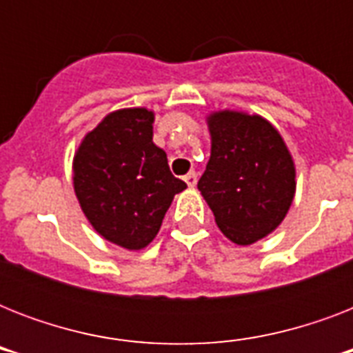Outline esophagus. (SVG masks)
<instances>
[{
    "mask_svg": "<svg viewBox=\"0 0 353 353\" xmlns=\"http://www.w3.org/2000/svg\"><path fill=\"white\" fill-rule=\"evenodd\" d=\"M183 179H185V183H187L188 187H196V183H198V172L190 170Z\"/></svg>",
    "mask_w": 353,
    "mask_h": 353,
    "instance_id": "obj_1",
    "label": "esophagus"
}]
</instances>
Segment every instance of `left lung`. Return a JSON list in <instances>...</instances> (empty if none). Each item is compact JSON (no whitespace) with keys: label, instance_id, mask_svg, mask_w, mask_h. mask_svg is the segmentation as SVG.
Instances as JSON below:
<instances>
[{"label":"left lung","instance_id":"1","mask_svg":"<svg viewBox=\"0 0 353 353\" xmlns=\"http://www.w3.org/2000/svg\"><path fill=\"white\" fill-rule=\"evenodd\" d=\"M210 159L198 188L216 225L238 245L273 232L295 196V165L276 128L260 115L216 112L207 117Z\"/></svg>","mask_w":353,"mask_h":353}]
</instances>
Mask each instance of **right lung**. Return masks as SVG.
I'll return each instance as SVG.
<instances>
[{
    "label": "right lung",
    "instance_id": "add662e5",
    "mask_svg": "<svg viewBox=\"0 0 353 353\" xmlns=\"http://www.w3.org/2000/svg\"><path fill=\"white\" fill-rule=\"evenodd\" d=\"M152 137L154 112L117 110L85 135L73 159L82 212L102 238L130 251L154 240L174 196L187 188Z\"/></svg>",
    "mask_w": 353,
    "mask_h": 353
}]
</instances>
